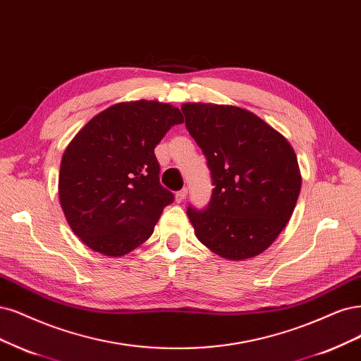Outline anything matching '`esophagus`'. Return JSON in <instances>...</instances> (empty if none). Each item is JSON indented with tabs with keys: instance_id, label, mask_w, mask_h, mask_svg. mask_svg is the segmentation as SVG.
I'll return each instance as SVG.
<instances>
[{
	"instance_id": "1",
	"label": "esophagus",
	"mask_w": 361,
	"mask_h": 361,
	"mask_svg": "<svg viewBox=\"0 0 361 361\" xmlns=\"http://www.w3.org/2000/svg\"><path fill=\"white\" fill-rule=\"evenodd\" d=\"M186 195H188V190H186V188L178 191V192H176V202H178V203H182V202L185 200V198H186Z\"/></svg>"
}]
</instances>
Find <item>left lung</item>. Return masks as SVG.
I'll return each mask as SVG.
<instances>
[{"mask_svg": "<svg viewBox=\"0 0 361 361\" xmlns=\"http://www.w3.org/2000/svg\"><path fill=\"white\" fill-rule=\"evenodd\" d=\"M182 111L215 186L203 210H186L197 239L235 261L266 251L287 226L300 194L294 149L245 109L186 103Z\"/></svg>", "mask_w": 361, "mask_h": 361, "instance_id": "1", "label": "left lung"}]
</instances>
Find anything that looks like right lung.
<instances>
[{
  "instance_id": "1",
  "label": "right lung",
  "mask_w": 361,
  "mask_h": 361,
  "mask_svg": "<svg viewBox=\"0 0 361 361\" xmlns=\"http://www.w3.org/2000/svg\"><path fill=\"white\" fill-rule=\"evenodd\" d=\"M183 122L159 102L110 106L74 135L61 161L59 202L92 251L122 257L151 238L175 195L159 183L155 146Z\"/></svg>"
}]
</instances>
